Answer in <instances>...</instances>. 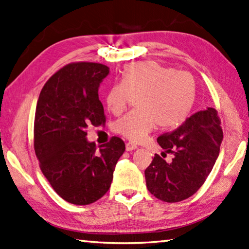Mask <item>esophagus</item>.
Instances as JSON below:
<instances>
[{"instance_id":"1","label":"esophagus","mask_w":249,"mask_h":249,"mask_svg":"<svg viewBox=\"0 0 249 249\" xmlns=\"http://www.w3.org/2000/svg\"><path fill=\"white\" fill-rule=\"evenodd\" d=\"M125 147H126V151H133V150L137 149V145L134 144V143H131V142L126 143Z\"/></svg>"}]
</instances>
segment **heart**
Segmentation results:
<instances>
[{"instance_id": "b5f03b06", "label": "heart", "mask_w": 249, "mask_h": 249, "mask_svg": "<svg viewBox=\"0 0 249 249\" xmlns=\"http://www.w3.org/2000/svg\"><path fill=\"white\" fill-rule=\"evenodd\" d=\"M131 97H138V111L122 116L115 122L114 129L131 141H140L155 125L172 129L182 124L193 108L196 85L187 72H176L152 61L135 62L124 68L122 81L107 91V108L119 115Z\"/></svg>"}]
</instances>
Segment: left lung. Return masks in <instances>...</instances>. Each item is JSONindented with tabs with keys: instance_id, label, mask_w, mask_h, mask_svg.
Wrapping results in <instances>:
<instances>
[{
	"instance_id": "8db88e82",
	"label": "left lung",
	"mask_w": 249,
	"mask_h": 249,
	"mask_svg": "<svg viewBox=\"0 0 249 249\" xmlns=\"http://www.w3.org/2000/svg\"><path fill=\"white\" fill-rule=\"evenodd\" d=\"M223 133L216 109L207 108L192 114L158 142L162 155L172 153V162L155 154L144 170L151 194L160 201L176 203L193 196L205 182L220 151Z\"/></svg>"
}]
</instances>
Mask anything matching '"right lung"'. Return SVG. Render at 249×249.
Returning <instances> with one entry per match:
<instances>
[{"label": "right lung", "mask_w": 249, "mask_h": 249, "mask_svg": "<svg viewBox=\"0 0 249 249\" xmlns=\"http://www.w3.org/2000/svg\"><path fill=\"white\" fill-rule=\"evenodd\" d=\"M109 72L101 63H70L46 82L36 104L34 151L41 170L58 196L74 205H89L108 192L125 151L119 137L99 149L86 138L89 125L106 122L98 89Z\"/></svg>", "instance_id": "add662e5"}]
</instances>
